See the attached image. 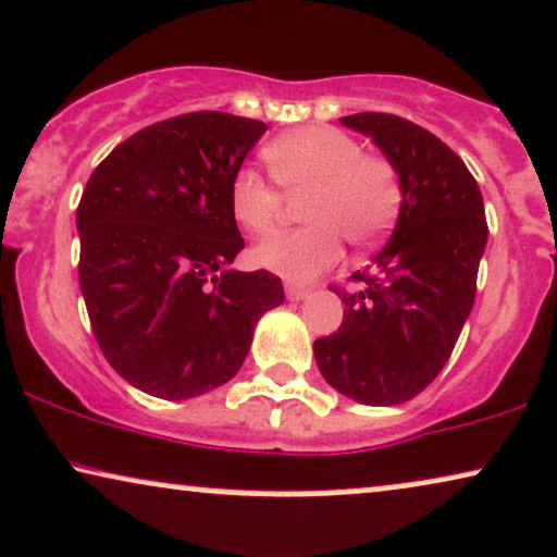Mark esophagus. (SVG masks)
Returning a JSON list of instances; mask_svg holds the SVG:
<instances>
[{
  "mask_svg": "<svg viewBox=\"0 0 557 557\" xmlns=\"http://www.w3.org/2000/svg\"><path fill=\"white\" fill-rule=\"evenodd\" d=\"M308 293H311V287H306V285H296V283L285 285V296L290 300H304V298H308Z\"/></svg>",
  "mask_w": 557,
  "mask_h": 557,
  "instance_id": "esophagus-1",
  "label": "esophagus"
}]
</instances>
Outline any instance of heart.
I'll use <instances>...</instances> for the list:
<instances>
[{"label":"heart","mask_w":557,"mask_h":557,"mask_svg":"<svg viewBox=\"0 0 557 557\" xmlns=\"http://www.w3.org/2000/svg\"><path fill=\"white\" fill-rule=\"evenodd\" d=\"M285 194H304L306 227L274 236L253 249L259 267L293 283L317 277L343 253V236L355 246L379 240L401 207L399 173L381 156H366L358 139L334 126H300L274 137L261 152ZM231 212L253 236L277 227L280 191L253 169L231 181Z\"/></svg>","instance_id":"b5f03b06"}]
</instances>
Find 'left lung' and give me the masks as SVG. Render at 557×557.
Listing matches in <instances>:
<instances>
[{"instance_id":"left-lung-1","label":"left lung","mask_w":557,"mask_h":557,"mask_svg":"<svg viewBox=\"0 0 557 557\" xmlns=\"http://www.w3.org/2000/svg\"><path fill=\"white\" fill-rule=\"evenodd\" d=\"M343 126L371 137L399 173L401 207L392 238L339 290V330L313 343L326 384L360 405L412 399L446 366L478 290L487 244L485 207L451 147L392 113H352Z\"/></svg>"}]
</instances>
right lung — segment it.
I'll list each match as a JSON object with an SVG mask.
<instances>
[{
  "label": "right lung",
  "instance_id": "add662e5",
  "mask_svg": "<svg viewBox=\"0 0 557 557\" xmlns=\"http://www.w3.org/2000/svg\"><path fill=\"white\" fill-rule=\"evenodd\" d=\"M267 132L220 111L132 134L92 171L77 207L79 287L113 371L160 399L223 386L283 280L231 270L244 238L231 181Z\"/></svg>",
  "mask_w": 557,
  "mask_h": 557
}]
</instances>
